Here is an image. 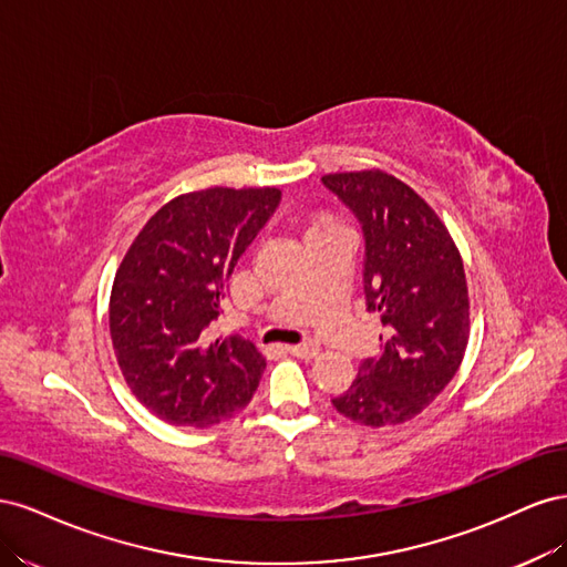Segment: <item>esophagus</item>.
I'll list each match as a JSON object with an SVG mask.
<instances>
[{
  "label": "esophagus",
  "mask_w": 567,
  "mask_h": 567,
  "mask_svg": "<svg viewBox=\"0 0 567 567\" xmlns=\"http://www.w3.org/2000/svg\"><path fill=\"white\" fill-rule=\"evenodd\" d=\"M319 342L310 340V342H300V346H286V352L293 354V357H300V359H312L319 354Z\"/></svg>",
  "instance_id": "1"
}]
</instances>
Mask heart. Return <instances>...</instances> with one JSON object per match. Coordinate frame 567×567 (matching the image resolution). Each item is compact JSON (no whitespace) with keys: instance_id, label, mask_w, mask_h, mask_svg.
I'll return each instance as SVG.
<instances>
[{"instance_id":"1","label":"heart","mask_w":567,"mask_h":567,"mask_svg":"<svg viewBox=\"0 0 567 567\" xmlns=\"http://www.w3.org/2000/svg\"><path fill=\"white\" fill-rule=\"evenodd\" d=\"M329 225H331V221H319L317 227H329ZM317 227H315V229H317Z\"/></svg>"}]
</instances>
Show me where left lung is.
Masks as SVG:
<instances>
[{"mask_svg":"<svg viewBox=\"0 0 567 567\" xmlns=\"http://www.w3.org/2000/svg\"><path fill=\"white\" fill-rule=\"evenodd\" d=\"M321 182L362 225L367 310L385 329L383 352L364 359L333 406L369 427L400 425L447 388L466 352L471 302L461 252L431 205L383 169Z\"/></svg>","mask_w":567,"mask_h":567,"instance_id":"left-lung-1","label":"left lung"}]
</instances>
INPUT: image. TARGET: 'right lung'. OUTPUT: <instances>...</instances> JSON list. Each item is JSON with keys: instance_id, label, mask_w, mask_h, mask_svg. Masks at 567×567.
Listing matches in <instances>:
<instances>
[{"instance_id": "add662e5", "label": "right lung", "mask_w": 567, "mask_h": 567, "mask_svg": "<svg viewBox=\"0 0 567 567\" xmlns=\"http://www.w3.org/2000/svg\"><path fill=\"white\" fill-rule=\"evenodd\" d=\"M281 192L213 186L165 203L115 271L111 340L134 398L173 425L208 427L238 414L265 371L250 340H208L227 281Z\"/></svg>"}]
</instances>
